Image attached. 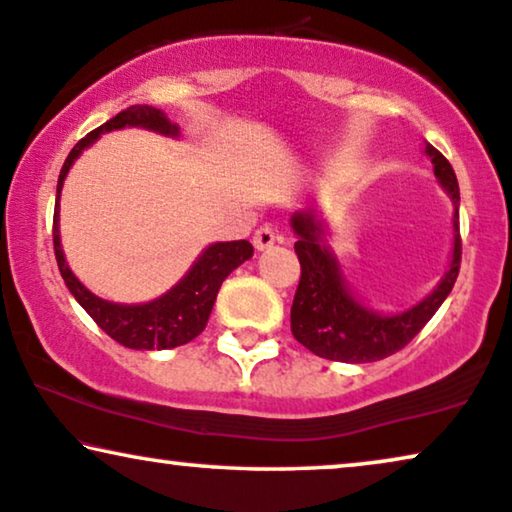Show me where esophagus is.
<instances>
[{"label":"esophagus","instance_id":"obj_1","mask_svg":"<svg viewBox=\"0 0 512 512\" xmlns=\"http://www.w3.org/2000/svg\"><path fill=\"white\" fill-rule=\"evenodd\" d=\"M276 241H278V234H276V229L271 227V224H264V227L257 229L255 236H252V243H255L257 250H267Z\"/></svg>","mask_w":512,"mask_h":512}]
</instances>
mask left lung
<instances>
[{"instance_id": "obj_1", "label": "left lung", "mask_w": 512, "mask_h": 512, "mask_svg": "<svg viewBox=\"0 0 512 512\" xmlns=\"http://www.w3.org/2000/svg\"><path fill=\"white\" fill-rule=\"evenodd\" d=\"M435 177L454 201V252L449 271L438 288L412 309L395 316H379L356 302L346 288L335 257L323 245V227L313 213L292 215V229L299 241L295 252L299 257V285L292 299L290 327L299 344L320 358L339 363H374L405 349L424 325L440 309L452 292L461 267V234H459V182L454 168L433 145H426Z\"/></svg>"}]
</instances>
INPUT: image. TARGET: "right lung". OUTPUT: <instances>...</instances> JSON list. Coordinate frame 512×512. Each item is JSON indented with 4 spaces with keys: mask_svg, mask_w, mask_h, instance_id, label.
Masks as SVG:
<instances>
[{
    "mask_svg": "<svg viewBox=\"0 0 512 512\" xmlns=\"http://www.w3.org/2000/svg\"><path fill=\"white\" fill-rule=\"evenodd\" d=\"M124 126H142L149 131H159L166 135H177V126L170 124L166 114L161 109L149 105H133L112 117L107 124H102L81 138L63 163V170L58 175V192H56V213H53V250H56V260L60 276L74 299L84 306V311L98 323L102 330L107 332L114 342L128 349L138 351H152V349H175L192 342L199 337L203 327L208 323L210 311H213L217 290L224 278H227L236 267H241L245 260L252 257V245L248 241H227L215 243L203 252L199 262L189 269V274L175 285L166 295L154 299L149 304H114L105 302V299L95 297L88 292L79 278L72 274L67 267L63 248H60V231H58V199L60 189H63V180L67 170L74 163V159L81 154V149L91 145L100 138L102 133L114 131V128Z\"/></svg>",
    "mask_w": 512,
    "mask_h": 512,
    "instance_id": "add662e5",
    "label": "right lung"
}]
</instances>
